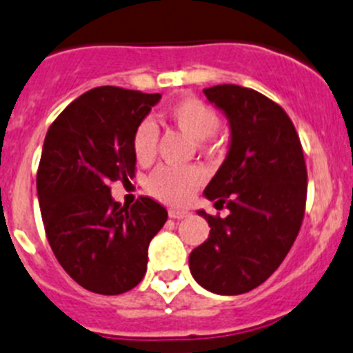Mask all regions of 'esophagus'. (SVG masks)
I'll list each match as a JSON object with an SVG mask.
<instances>
[{"mask_svg":"<svg viewBox=\"0 0 353 353\" xmlns=\"http://www.w3.org/2000/svg\"><path fill=\"white\" fill-rule=\"evenodd\" d=\"M188 210H184V209H170L169 210V216L172 217V219H184V217L188 216Z\"/></svg>","mask_w":353,"mask_h":353,"instance_id":"1","label":"esophagus"}]
</instances>
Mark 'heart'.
<instances>
[{
	"label": "heart",
	"mask_w": 353,
	"mask_h": 353,
	"mask_svg": "<svg viewBox=\"0 0 353 353\" xmlns=\"http://www.w3.org/2000/svg\"><path fill=\"white\" fill-rule=\"evenodd\" d=\"M167 117L174 127L179 128L184 136L195 141V146L202 151H214L219 144L217 127L219 117L216 110L207 102L195 97H186L174 102L167 110ZM158 127L153 120L139 121L132 132V151L139 163L148 165L157 154ZM202 172L193 165L169 167L161 165L150 174L146 181L148 192L160 202L170 205H181L192 199L202 184Z\"/></svg>",
	"instance_id": "heart-1"
}]
</instances>
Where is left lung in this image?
Segmentation results:
<instances>
[{"label":"left lung","instance_id":"left-lung-1","mask_svg":"<svg viewBox=\"0 0 353 353\" xmlns=\"http://www.w3.org/2000/svg\"><path fill=\"white\" fill-rule=\"evenodd\" d=\"M203 94L225 111L232 128L228 157L203 195L230 214L200 210L210 233L190 254V270L207 291L242 294L281 266L298 236L306 163L291 118L272 99L239 85H216Z\"/></svg>","mask_w":353,"mask_h":353}]
</instances>
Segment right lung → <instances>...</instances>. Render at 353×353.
<instances>
[{
  "label": "right lung",
  "instance_id": "add662e5",
  "mask_svg": "<svg viewBox=\"0 0 353 353\" xmlns=\"http://www.w3.org/2000/svg\"><path fill=\"white\" fill-rule=\"evenodd\" d=\"M120 87H97L50 125L36 174L48 243L72 281L114 296L143 281L148 247L167 221L165 207L139 196L114 202L111 183L136 176L132 132L160 101Z\"/></svg>",
  "mask_w": 353,
  "mask_h": 353
}]
</instances>
